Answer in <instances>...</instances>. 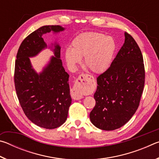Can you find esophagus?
I'll use <instances>...</instances> for the list:
<instances>
[{
  "label": "esophagus",
  "instance_id": "obj_1",
  "mask_svg": "<svg viewBox=\"0 0 159 159\" xmlns=\"http://www.w3.org/2000/svg\"><path fill=\"white\" fill-rule=\"evenodd\" d=\"M92 79H93V77L91 76L90 75L86 74H81L80 75L79 78L76 79L74 87L71 91V97L73 99L78 100V99H80L83 98L81 93L82 88Z\"/></svg>",
  "mask_w": 159,
  "mask_h": 159
}]
</instances>
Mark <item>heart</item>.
Instances as JSON below:
<instances>
[{
	"label": "heart",
	"instance_id": "obj_1",
	"mask_svg": "<svg viewBox=\"0 0 159 159\" xmlns=\"http://www.w3.org/2000/svg\"><path fill=\"white\" fill-rule=\"evenodd\" d=\"M72 49L65 51L68 65L75 69L84 57V64L91 71L102 73L111 64L116 49L114 40L96 32H87L77 36L71 43Z\"/></svg>",
	"mask_w": 159,
	"mask_h": 159
}]
</instances>
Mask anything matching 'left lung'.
<instances>
[{
	"label": "left lung",
	"instance_id": "8db88e82",
	"mask_svg": "<svg viewBox=\"0 0 159 159\" xmlns=\"http://www.w3.org/2000/svg\"><path fill=\"white\" fill-rule=\"evenodd\" d=\"M140 48L128 32L112 63L97 78L95 106L90 118L101 130H114L125 125L138 109L143 93L145 70Z\"/></svg>",
	"mask_w": 159,
	"mask_h": 159
}]
</instances>
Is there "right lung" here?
<instances>
[{
    "instance_id": "add662e5",
    "label": "right lung",
    "mask_w": 159,
    "mask_h": 159,
    "mask_svg": "<svg viewBox=\"0 0 159 159\" xmlns=\"http://www.w3.org/2000/svg\"><path fill=\"white\" fill-rule=\"evenodd\" d=\"M63 30L58 25L41 26L24 39L16 56L14 81L19 102L29 119L45 129L57 128L66 121L71 103L69 76L60 58L58 45L54 49L55 57L40 74L31 68L29 57L46 48L43 34Z\"/></svg>"
}]
</instances>
